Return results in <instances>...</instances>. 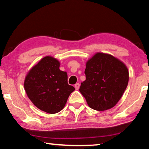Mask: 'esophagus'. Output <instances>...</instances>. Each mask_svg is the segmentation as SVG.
<instances>
[{"mask_svg": "<svg viewBox=\"0 0 149 149\" xmlns=\"http://www.w3.org/2000/svg\"><path fill=\"white\" fill-rule=\"evenodd\" d=\"M79 86H80V84H79V83H77L76 84H75V89H76V90H78L79 89Z\"/></svg>", "mask_w": 149, "mask_h": 149, "instance_id": "esophagus-1", "label": "esophagus"}]
</instances>
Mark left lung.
Returning a JSON list of instances; mask_svg holds the SVG:
<instances>
[{"label":"left lung","instance_id":"left-lung-1","mask_svg":"<svg viewBox=\"0 0 149 149\" xmlns=\"http://www.w3.org/2000/svg\"><path fill=\"white\" fill-rule=\"evenodd\" d=\"M86 80L79 91L92 109L103 111L114 107L129 81L127 67L112 55L98 52L86 63Z\"/></svg>","mask_w":149,"mask_h":149}]
</instances>
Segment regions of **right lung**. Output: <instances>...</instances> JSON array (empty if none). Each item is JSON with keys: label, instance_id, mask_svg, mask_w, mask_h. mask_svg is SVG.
<instances>
[{"label": "right lung", "instance_id": "obj_1", "mask_svg": "<svg viewBox=\"0 0 149 149\" xmlns=\"http://www.w3.org/2000/svg\"><path fill=\"white\" fill-rule=\"evenodd\" d=\"M59 67L56 59L45 56L32 68L24 81L29 99L35 107L49 114L61 111L75 90L68 84L67 73Z\"/></svg>", "mask_w": 149, "mask_h": 149}]
</instances>
